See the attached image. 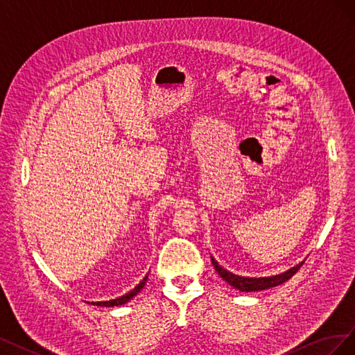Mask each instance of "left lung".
<instances>
[{
    "label": "left lung",
    "instance_id": "left-lung-1",
    "mask_svg": "<svg viewBox=\"0 0 355 355\" xmlns=\"http://www.w3.org/2000/svg\"><path fill=\"white\" fill-rule=\"evenodd\" d=\"M211 263L214 266V270L222 277V280L227 282L230 286L239 288L240 292H257V290H265L270 287H275L278 284H283L284 282H287L290 277H293L296 274V271L302 266L304 262L297 263L296 266L290 268L286 272L278 274V275H271V277H241V275H235L232 272H230L228 270H225L223 266H220L218 263V261L214 259L211 256Z\"/></svg>",
    "mask_w": 355,
    "mask_h": 355
}]
</instances>
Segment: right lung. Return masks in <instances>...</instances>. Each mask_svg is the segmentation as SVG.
<instances>
[{"label":"right lung","instance_id":"1","mask_svg":"<svg viewBox=\"0 0 355 355\" xmlns=\"http://www.w3.org/2000/svg\"><path fill=\"white\" fill-rule=\"evenodd\" d=\"M146 280H148V275H145L144 277V280L139 283L132 292H128V293H125V295H123V296H120V297H116V299H111V300H105V302H92L93 305H98V306H118V305H124V304H127L128 300H130L132 297H135L139 292H141V290L144 288V286L146 284Z\"/></svg>","mask_w":355,"mask_h":355}]
</instances>
